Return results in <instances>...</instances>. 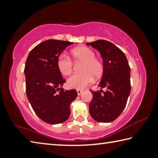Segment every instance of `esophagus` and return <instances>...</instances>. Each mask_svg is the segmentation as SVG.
<instances>
[{
    "mask_svg": "<svg viewBox=\"0 0 158 158\" xmlns=\"http://www.w3.org/2000/svg\"><path fill=\"white\" fill-rule=\"evenodd\" d=\"M77 94H78V95H81V93H83V90H77Z\"/></svg>",
    "mask_w": 158,
    "mask_h": 158,
    "instance_id": "obj_1",
    "label": "esophagus"
}]
</instances>
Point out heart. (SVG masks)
Here are the masks:
<instances>
[{
    "label": "heart",
    "mask_w": 158,
    "mask_h": 158,
    "mask_svg": "<svg viewBox=\"0 0 158 158\" xmlns=\"http://www.w3.org/2000/svg\"><path fill=\"white\" fill-rule=\"evenodd\" d=\"M71 56L74 61H83L81 66L82 73L75 74L68 79V85L71 89H84L93 81V77L98 79L102 75L104 64L101 59L95 57L93 49L85 46L74 48L71 51ZM59 73L64 76L70 74L73 69V63L65 54H60L56 61Z\"/></svg>",
    "instance_id": "heart-1"
}]
</instances>
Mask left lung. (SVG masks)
Segmentation results:
<instances>
[{
	"label": "left lung",
	"instance_id": "obj_1",
	"mask_svg": "<svg viewBox=\"0 0 158 158\" xmlns=\"http://www.w3.org/2000/svg\"><path fill=\"white\" fill-rule=\"evenodd\" d=\"M86 45L99 51L105 67L98 85L102 89L90 90L93 99L89 104L90 114L98 122H111L123 111L131 91L129 63L125 53L110 42L98 40Z\"/></svg>",
	"mask_w": 158,
	"mask_h": 158
}]
</instances>
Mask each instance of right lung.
Returning <instances> with one entry per match:
<instances>
[{"mask_svg":"<svg viewBox=\"0 0 158 158\" xmlns=\"http://www.w3.org/2000/svg\"><path fill=\"white\" fill-rule=\"evenodd\" d=\"M73 42L48 40L31 51L26 61V95L40 118L49 124L65 122L70 114L69 106L77 90H65L66 81L57 68V58Z\"/></svg>","mask_w":158,"mask_h":158,"instance_id":"1","label":"right lung"}]
</instances>
